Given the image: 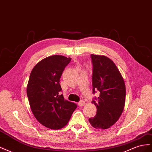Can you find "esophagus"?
Returning <instances> with one entry per match:
<instances>
[{
	"label": "esophagus",
	"mask_w": 152,
	"mask_h": 152,
	"mask_svg": "<svg viewBox=\"0 0 152 152\" xmlns=\"http://www.w3.org/2000/svg\"><path fill=\"white\" fill-rule=\"evenodd\" d=\"M86 103L84 101H80V102H79V103H78V105L79 106V107H83L84 105H85Z\"/></svg>",
	"instance_id": "obj_1"
}]
</instances>
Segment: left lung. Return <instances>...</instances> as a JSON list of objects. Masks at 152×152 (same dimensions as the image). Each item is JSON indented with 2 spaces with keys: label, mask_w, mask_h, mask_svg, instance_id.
Listing matches in <instances>:
<instances>
[{
  "label": "left lung",
  "mask_w": 152,
  "mask_h": 152,
  "mask_svg": "<svg viewBox=\"0 0 152 152\" xmlns=\"http://www.w3.org/2000/svg\"><path fill=\"white\" fill-rule=\"evenodd\" d=\"M93 65V91L99 92L93 103L97 108L95 117L90 118L91 125L106 129L120 118L126 102V86L121 73L113 61L105 56L91 55Z\"/></svg>",
  "instance_id": "left-lung-1"
}]
</instances>
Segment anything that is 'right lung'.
I'll return each mask as SVG.
<instances>
[{"instance_id":"right-lung-1","label":"right lung","mask_w":152,"mask_h":152,"mask_svg":"<svg viewBox=\"0 0 152 152\" xmlns=\"http://www.w3.org/2000/svg\"><path fill=\"white\" fill-rule=\"evenodd\" d=\"M71 59L61 55L47 57L30 75L26 93L31 112L39 123L51 129L65 127L77 107L60 94L59 80Z\"/></svg>"}]
</instances>
